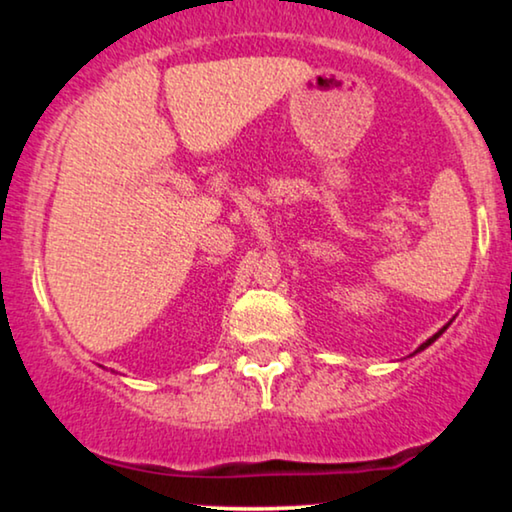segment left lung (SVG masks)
Here are the masks:
<instances>
[{
	"mask_svg": "<svg viewBox=\"0 0 512 512\" xmlns=\"http://www.w3.org/2000/svg\"><path fill=\"white\" fill-rule=\"evenodd\" d=\"M447 326H450V324H447ZM447 326H443V328H440V331H438V333H436V335H433V338H429V340H426V342H424V345H422V347H419V349H417V352H422V349H426V347H429V345H431V342H433V340H438V338H440V335H443V333H445V331H447Z\"/></svg>",
	"mask_w": 512,
	"mask_h": 512,
	"instance_id": "8db88e82",
	"label": "left lung"
}]
</instances>
